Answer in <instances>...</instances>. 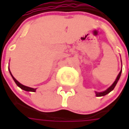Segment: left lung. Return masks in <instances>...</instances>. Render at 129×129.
I'll list each match as a JSON object with an SVG mask.
<instances>
[{
  "mask_svg": "<svg viewBox=\"0 0 129 129\" xmlns=\"http://www.w3.org/2000/svg\"><path fill=\"white\" fill-rule=\"evenodd\" d=\"M121 72H122V69L121 70V71H120V72L118 73V76H117L116 79V80L113 82V83L112 84L111 86L109 87L108 89H106V90H104V91L103 92H95V95H96L97 97H101V96H104V95H107L108 93H109L110 92H111L113 89H114V87H116V85L117 82H118V81L119 80V79H120V77H121Z\"/></svg>",
  "mask_w": 129,
  "mask_h": 129,
  "instance_id": "1",
  "label": "left lung"
}]
</instances>
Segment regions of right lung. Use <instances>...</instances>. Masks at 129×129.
I'll list each match as a JSON object with an SVG mask.
<instances>
[{
  "instance_id": "right-lung-1",
  "label": "right lung",
  "mask_w": 129,
  "mask_h": 129,
  "mask_svg": "<svg viewBox=\"0 0 129 129\" xmlns=\"http://www.w3.org/2000/svg\"><path fill=\"white\" fill-rule=\"evenodd\" d=\"M8 70H9V67H8ZM9 72H10V74H11V77L13 79V80H14V82H16V84L21 89H22L23 90H25V91H28V92H36V90H37V88H32V87H27L26 86V85H22L21 83H20V82L18 81L15 78V77H13L12 75V74H11V72L10 71V70H9Z\"/></svg>"
}]
</instances>
